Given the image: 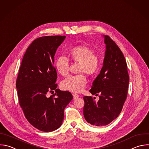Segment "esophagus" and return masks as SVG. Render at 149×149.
<instances>
[{
	"label": "esophagus",
	"mask_w": 149,
	"mask_h": 149,
	"mask_svg": "<svg viewBox=\"0 0 149 149\" xmlns=\"http://www.w3.org/2000/svg\"><path fill=\"white\" fill-rule=\"evenodd\" d=\"M72 95H73V97H74V100H75V99H77V97H78L79 96V95L78 94H77V93H72Z\"/></svg>",
	"instance_id": "1"
}]
</instances>
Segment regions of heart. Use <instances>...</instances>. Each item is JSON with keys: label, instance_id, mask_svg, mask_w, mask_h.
Instances as JSON below:
<instances>
[{"label": "heart", "instance_id": "1", "mask_svg": "<svg viewBox=\"0 0 149 149\" xmlns=\"http://www.w3.org/2000/svg\"><path fill=\"white\" fill-rule=\"evenodd\" d=\"M68 55L70 59L75 63L79 64L78 72L85 73L89 76L96 74L100 68V60L94 54L93 49L86 45H79L71 48ZM69 60L65 56H60L55 63L57 72L65 76L69 71ZM86 84V78L84 74L70 75L61 82L63 89L74 92H79Z\"/></svg>", "mask_w": 149, "mask_h": 149}]
</instances>
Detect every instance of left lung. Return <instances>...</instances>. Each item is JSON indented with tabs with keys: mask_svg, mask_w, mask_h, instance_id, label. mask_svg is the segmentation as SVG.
Wrapping results in <instances>:
<instances>
[{
	"mask_svg": "<svg viewBox=\"0 0 149 149\" xmlns=\"http://www.w3.org/2000/svg\"><path fill=\"white\" fill-rule=\"evenodd\" d=\"M106 52L100 74L89 92L99 96L96 102L92 96H84V116L93 126L109 124L121 112L127 95L129 76L125 57L115 42L105 36Z\"/></svg>",
	"mask_w": 149,
	"mask_h": 149,
	"instance_id": "obj_1",
	"label": "left lung"
}]
</instances>
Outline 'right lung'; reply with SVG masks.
<instances>
[{"instance_id": "obj_1", "label": "right lung", "mask_w": 149, "mask_h": 149, "mask_svg": "<svg viewBox=\"0 0 149 149\" xmlns=\"http://www.w3.org/2000/svg\"><path fill=\"white\" fill-rule=\"evenodd\" d=\"M65 37L53 36L35 39L23 57L17 77L20 106L29 122L42 132H52L61 126L64 109L73 98L69 91L57 89L56 83L54 57ZM49 92L54 94L48 97Z\"/></svg>"}]
</instances>
